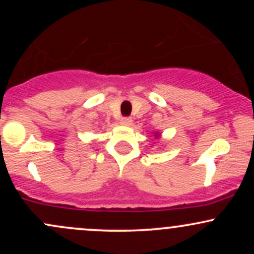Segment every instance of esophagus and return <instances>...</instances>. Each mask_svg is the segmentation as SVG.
Masks as SVG:
<instances>
[{"instance_id":"1","label":"esophagus","mask_w":254,"mask_h":254,"mask_svg":"<svg viewBox=\"0 0 254 254\" xmlns=\"http://www.w3.org/2000/svg\"><path fill=\"white\" fill-rule=\"evenodd\" d=\"M131 123H132V119L131 118H122L121 119V124L124 125V127H129V125H131Z\"/></svg>"}]
</instances>
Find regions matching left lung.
<instances>
[{
    "instance_id": "obj_1",
    "label": "left lung",
    "mask_w": 254,
    "mask_h": 254,
    "mask_svg": "<svg viewBox=\"0 0 254 254\" xmlns=\"http://www.w3.org/2000/svg\"><path fill=\"white\" fill-rule=\"evenodd\" d=\"M154 136H155V138H160V137H161V132H159V131H154Z\"/></svg>"
}]
</instances>
